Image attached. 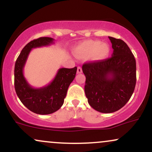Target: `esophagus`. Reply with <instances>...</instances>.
<instances>
[{"mask_svg": "<svg viewBox=\"0 0 152 152\" xmlns=\"http://www.w3.org/2000/svg\"><path fill=\"white\" fill-rule=\"evenodd\" d=\"M82 73V69L81 66H78L77 68V74H81Z\"/></svg>", "mask_w": 152, "mask_h": 152, "instance_id": "1", "label": "esophagus"}]
</instances>
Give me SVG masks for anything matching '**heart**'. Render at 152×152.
Here are the masks:
<instances>
[{
	"label": "heart",
	"instance_id": "heart-1",
	"mask_svg": "<svg viewBox=\"0 0 152 152\" xmlns=\"http://www.w3.org/2000/svg\"><path fill=\"white\" fill-rule=\"evenodd\" d=\"M109 46L107 43H102L99 41H88L76 47L74 53L78 56H88L93 55L95 58L102 60L109 56Z\"/></svg>",
	"mask_w": 152,
	"mask_h": 152
}]
</instances>
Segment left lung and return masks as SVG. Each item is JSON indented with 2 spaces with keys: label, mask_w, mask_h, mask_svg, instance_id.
Returning <instances> with one entry per match:
<instances>
[{
  "label": "left lung",
  "mask_w": 152,
  "mask_h": 152,
  "mask_svg": "<svg viewBox=\"0 0 152 152\" xmlns=\"http://www.w3.org/2000/svg\"><path fill=\"white\" fill-rule=\"evenodd\" d=\"M114 49L111 57L84 64V90L93 109L105 114L121 109L134 93L137 81L136 60L127 44L110 37Z\"/></svg>",
  "instance_id": "obj_1"
}]
</instances>
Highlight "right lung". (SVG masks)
Listing matches in <instances>:
<instances>
[{"mask_svg":"<svg viewBox=\"0 0 152 152\" xmlns=\"http://www.w3.org/2000/svg\"><path fill=\"white\" fill-rule=\"evenodd\" d=\"M54 39L41 37L31 41L23 48L15 64L14 86L17 96L22 104L32 112L50 114L61 107L69 85L76 76L77 67L58 69L53 80L41 88H34L28 83L23 75V68L32 48L49 46Z\"/></svg>","mask_w":152,"mask_h":152,"instance_id":"1","label":"right lung"}]
</instances>
